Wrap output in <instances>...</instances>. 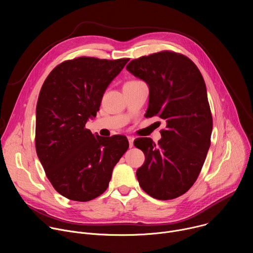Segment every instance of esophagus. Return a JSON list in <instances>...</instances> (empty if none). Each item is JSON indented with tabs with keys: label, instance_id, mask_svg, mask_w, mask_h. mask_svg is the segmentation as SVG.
<instances>
[{
	"label": "esophagus",
	"instance_id": "obj_1",
	"mask_svg": "<svg viewBox=\"0 0 253 253\" xmlns=\"http://www.w3.org/2000/svg\"><path fill=\"white\" fill-rule=\"evenodd\" d=\"M128 140H129V146L133 147V142H134V138L131 136H128Z\"/></svg>",
	"mask_w": 253,
	"mask_h": 253
}]
</instances>
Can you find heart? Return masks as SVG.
Listing matches in <instances>:
<instances>
[{
  "instance_id": "b5f03b06",
  "label": "heart",
  "mask_w": 253,
  "mask_h": 253,
  "mask_svg": "<svg viewBox=\"0 0 253 253\" xmlns=\"http://www.w3.org/2000/svg\"><path fill=\"white\" fill-rule=\"evenodd\" d=\"M140 83V81H130V82H127L124 86H128V85H134V84H138Z\"/></svg>"
}]
</instances>
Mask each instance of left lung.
Wrapping results in <instances>:
<instances>
[{
	"label": "left lung",
	"instance_id": "8db88e82",
	"mask_svg": "<svg viewBox=\"0 0 253 253\" xmlns=\"http://www.w3.org/2000/svg\"><path fill=\"white\" fill-rule=\"evenodd\" d=\"M126 69L149 87L145 116L166 122L158 144L147 137L134 141L145 155L136 172L139 184L153 198H176L194 184L210 147L212 116L205 82L189 58L169 51L132 60Z\"/></svg>",
	"mask_w": 253,
	"mask_h": 253
}]
</instances>
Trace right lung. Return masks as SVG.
Instances as JSON below:
<instances>
[{"label": "right lung", "instance_id": "1", "mask_svg": "<svg viewBox=\"0 0 253 253\" xmlns=\"http://www.w3.org/2000/svg\"><path fill=\"white\" fill-rule=\"evenodd\" d=\"M128 61L91 57L65 61L41 88L36 107V151L53 187L70 200L85 202L101 195L129 147L125 136H95L85 128Z\"/></svg>", "mask_w": 253, "mask_h": 253}]
</instances>
